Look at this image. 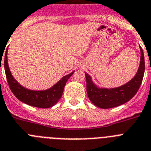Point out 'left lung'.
Here are the masks:
<instances>
[{
	"label": "left lung",
	"mask_w": 151,
	"mask_h": 151,
	"mask_svg": "<svg viewBox=\"0 0 151 151\" xmlns=\"http://www.w3.org/2000/svg\"><path fill=\"white\" fill-rule=\"evenodd\" d=\"M140 63L137 74L133 79L124 85L116 88H100L93 83L90 75L85 73L87 93L90 101L95 106L101 109H111L129 101L139 90L141 85L145 70L144 55L140 47Z\"/></svg>",
	"instance_id": "8db88e82"
}]
</instances>
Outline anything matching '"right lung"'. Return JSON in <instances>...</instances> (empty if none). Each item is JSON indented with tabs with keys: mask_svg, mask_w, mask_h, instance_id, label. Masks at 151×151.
Wrapping results in <instances>:
<instances>
[{
	"mask_svg": "<svg viewBox=\"0 0 151 151\" xmlns=\"http://www.w3.org/2000/svg\"><path fill=\"white\" fill-rule=\"evenodd\" d=\"M7 53H8V49L6 50L5 56H4V70H5L6 78L9 88L14 96L21 101L34 107L46 109V108L52 107L55 104H56V102L60 99L61 96L63 95V89L67 80L71 77L74 71L64 76L50 89L44 91L29 90L20 85L12 77L8 67Z\"/></svg>",
	"mask_w": 151,
	"mask_h": 151,
	"instance_id": "add662e5",
	"label": "right lung"
}]
</instances>
